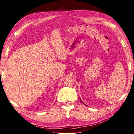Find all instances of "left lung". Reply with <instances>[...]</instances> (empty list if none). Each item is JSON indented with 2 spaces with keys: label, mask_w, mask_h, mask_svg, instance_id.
<instances>
[{
  "label": "left lung",
  "mask_w": 134,
  "mask_h": 134,
  "mask_svg": "<svg viewBox=\"0 0 134 134\" xmlns=\"http://www.w3.org/2000/svg\"><path fill=\"white\" fill-rule=\"evenodd\" d=\"M80 101H81V102H82L83 103V102H82V100H81V99H80Z\"/></svg>",
  "instance_id": "obj_1"
}]
</instances>
